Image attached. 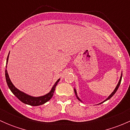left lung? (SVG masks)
<instances>
[{
  "instance_id": "left-lung-1",
  "label": "left lung",
  "mask_w": 130,
  "mask_h": 130,
  "mask_svg": "<svg viewBox=\"0 0 130 130\" xmlns=\"http://www.w3.org/2000/svg\"><path fill=\"white\" fill-rule=\"evenodd\" d=\"M121 78H122V73H121V77H120V80H119V82H118V85H117V86H116V88H115V90H114V91H113V92H112V93H111V95H109V97H108V98H107V99H106V100H105V101H107V100H108V99H110V98H112V96H113V95H114V94H115V93H116V91H117L118 89V88H119V86H120V84H121ZM74 92H75V95H76V97H77V99H78V100H79V101H81V102H82V101H81V100H80V99H79V98H78V96H77V92H76V90H75V89H74ZM104 101L102 102V103H100V104H101V103H104Z\"/></svg>"
}]
</instances>
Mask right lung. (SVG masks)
<instances>
[{
	"label": "right lung",
	"instance_id": "add662e5",
	"mask_svg": "<svg viewBox=\"0 0 130 130\" xmlns=\"http://www.w3.org/2000/svg\"><path fill=\"white\" fill-rule=\"evenodd\" d=\"M10 53V52H9ZM9 53L7 56V62H6V65L7 64L9 60ZM6 68H7V65H6ZM5 75H6V82H7V86H8L9 88L10 89V90H11L12 92L14 94V95H15L16 98H18L19 100L21 102H23V103L26 104H28V105L32 106H40L42 104H44L46 102H48V101L50 100L51 98L53 97V93H54L55 90V87L57 86L58 82L60 80V78L57 81V82L55 83L54 86H53V87L52 88L50 92H48V94H45V95H43V96L40 97H33L31 96V95H28V94H25L23 92L21 91L19 89L16 88L15 86L13 85V84L12 83V82L10 81V78L9 77L8 73H7V69H6V71H5Z\"/></svg>",
	"mask_w": 130,
	"mask_h": 130
}]
</instances>
